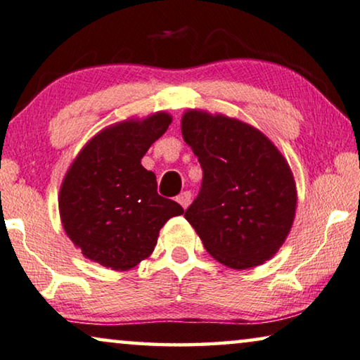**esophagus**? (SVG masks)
I'll return each instance as SVG.
<instances>
[{
	"label": "esophagus",
	"instance_id": "34e87169",
	"mask_svg": "<svg viewBox=\"0 0 360 360\" xmlns=\"http://www.w3.org/2000/svg\"><path fill=\"white\" fill-rule=\"evenodd\" d=\"M176 201L180 202V206L184 207V210H186V207H188L190 202H191V193H190V191L180 193V195L176 196Z\"/></svg>",
	"mask_w": 360,
	"mask_h": 360
}]
</instances>
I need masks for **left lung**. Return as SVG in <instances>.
Listing matches in <instances>:
<instances>
[{"label": "left lung", "mask_w": 360, "mask_h": 360, "mask_svg": "<svg viewBox=\"0 0 360 360\" xmlns=\"http://www.w3.org/2000/svg\"><path fill=\"white\" fill-rule=\"evenodd\" d=\"M181 134L202 169L201 190L185 219L205 248L233 269L268 262L295 216L288 160L259 129L237 118L188 110Z\"/></svg>", "instance_id": "obj_1"}]
</instances>
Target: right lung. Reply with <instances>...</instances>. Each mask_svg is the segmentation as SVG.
I'll return each instance as SVG.
<instances>
[{"label":"right lung","mask_w":360,"mask_h":360,"mask_svg":"<svg viewBox=\"0 0 360 360\" xmlns=\"http://www.w3.org/2000/svg\"><path fill=\"white\" fill-rule=\"evenodd\" d=\"M172 117L158 112L97 133L68 169L58 206L66 236L86 258L127 271L148 258L159 231L184 214L179 202L158 193L154 172L141 165Z\"/></svg>","instance_id":"1"}]
</instances>
